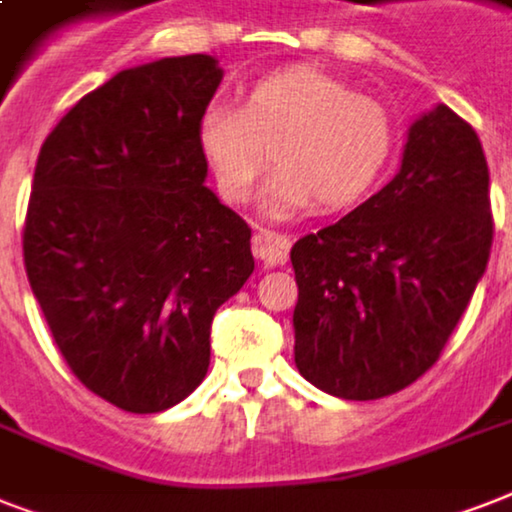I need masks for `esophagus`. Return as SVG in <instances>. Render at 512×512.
Segmentation results:
<instances>
[{
	"mask_svg": "<svg viewBox=\"0 0 512 512\" xmlns=\"http://www.w3.org/2000/svg\"><path fill=\"white\" fill-rule=\"evenodd\" d=\"M252 241H255V257L265 265V268H276V265L287 263L289 247H292L289 236L268 231V228H260Z\"/></svg>",
	"mask_w": 512,
	"mask_h": 512,
	"instance_id": "34e87169",
	"label": "esophagus"
}]
</instances>
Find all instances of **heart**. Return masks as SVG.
I'll return each instance as SVG.
<instances>
[{
    "label": "heart",
    "instance_id": "obj_1",
    "mask_svg": "<svg viewBox=\"0 0 512 512\" xmlns=\"http://www.w3.org/2000/svg\"><path fill=\"white\" fill-rule=\"evenodd\" d=\"M396 143V116L385 103L316 68L263 76L239 111L209 108L196 127L201 162L231 204L252 196L271 151L279 167L260 196L271 217L313 201L324 212L356 204L388 170Z\"/></svg>",
    "mask_w": 512,
    "mask_h": 512
}]
</instances>
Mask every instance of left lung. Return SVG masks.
I'll list each match as a JSON object with an SVG mask.
<instances>
[{"instance_id":"8db88e82","label":"left lung","mask_w":512,"mask_h":512,"mask_svg":"<svg viewBox=\"0 0 512 512\" xmlns=\"http://www.w3.org/2000/svg\"><path fill=\"white\" fill-rule=\"evenodd\" d=\"M492 233L481 140L438 103L412 122L382 191L292 247L300 374L348 401L412 385L468 308Z\"/></svg>"}]
</instances>
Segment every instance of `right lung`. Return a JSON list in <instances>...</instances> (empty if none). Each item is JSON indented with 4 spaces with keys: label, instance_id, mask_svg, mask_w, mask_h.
<instances>
[{
    "label": "right lung",
    "instance_id": "right-lung-1",
    "mask_svg": "<svg viewBox=\"0 0 512 512\" xmlns=\"http://www.w3.org/2000/svg\"><path fill=\"white\" fill-rule=\"evenodd\" d=\"M220 82L212 55L124 68L36 159L28 284L71 372L124 412H164L199 388L215 311L255 271L252 231L204 185L196 146Z\"/></svg>",
    "mask_w": 512,
    "mask_h": 512
}]
</instances>
